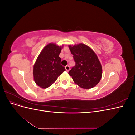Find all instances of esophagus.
<instances>
[{
    "label": "esophagus",
    "mask_w": 135,
    "mask_h": 135,
    "mask_svg": "<svg viewBox=\"0 0 135 135\" xmlns=\"http://www.w3.org/2000/svg\"><path fill=\"white\" fill-rule=\"evenodd\" d=\"M65 69H66V70L67 71H69V70H70V67H69V66H68V65H67V66H65Z\"/></svg>",
    "instance_id": "34e87169"
}]
</instances>
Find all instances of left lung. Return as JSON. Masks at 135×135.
<instances>
[{
    "label": "left lung",
    "mask_w": 135,
    "mask_h": 135,
    "mask_svg": "<svg viewBox=\"0 0 135 135\" xmlns=\"http://www.w3.org/2000/svg\"><path fill=\"white\" fill-rule=\"evenodd\" d=\"M75 65L69 71L74 83L84 89L92 88L99 83L103 70L96 54L87 45L80 43L69 46Z\"/></svg>",
    "instance_id": "obj_1"
}]
</instances>
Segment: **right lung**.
Segmentation results:
<instances>
[{"instance_id": "add662e5", "label": "right lung", "mask_w": 135, "mask_h": 135, "mask_svg": "<svg viewBox=\"0 0 135 135\" xmlns=\"http://www.w3.org/2000/svg\"><path fill=\"white\" fill-rule=\"evenodd\" d=\"M62 48L55 43H49L39 55L34 65L33 76L35 83L40 87H50L65 71L59 57Z\"/></svg>"}]
</instances>
